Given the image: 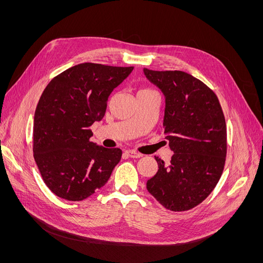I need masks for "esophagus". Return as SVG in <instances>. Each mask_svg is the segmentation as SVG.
I'll use <instances>...</instances> for the list:
<instances>
[{"mask_svg": "<svg viewBox=\"0 0 263 263\" xmlns=\"http://www.w3.org/2000/svg\"><path fill=\"white\" fill-rule=\"evenodd\" d=\"M124 154H126V156L129 158H141L143 156L142 154L136 153L134 150H126L124 151Z\"/></svg>", "mask_w": 263, "mask_h": 263, "instance_id": "esophagus-1", "label": "esophagus"}]
</instances>
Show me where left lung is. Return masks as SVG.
<instances>
[{
  "mask_svg": "<svg viewBox=\"0 0 263 263\" xmlns=\"http://www.w3.org/2000/svg\"><path fill=\"white\" fill-rule=\"evenodd\" d=\"M146 78L165 96V139L174 153L168 164L156 158L157 174L147 190L171 211H186L202 202L224 171L226 121L214 91L200 80L179 71L144 68Z\"/></svg>",
  "mask_w": 263,
  "mask_h": 263,
  "instance_id": "obj_1",
  "label": "left lung"
}]
</instances>
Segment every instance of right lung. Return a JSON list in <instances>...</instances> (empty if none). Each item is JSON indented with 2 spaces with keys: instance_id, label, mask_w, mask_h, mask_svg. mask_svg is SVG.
I'll return each instance as SVG.
<instances>
[{
  "instance_id": "obj_1",
  "label": "right lung",
  "mask_w": 263,
  "mask_h": 263,
  "mask_svg": "<svg viewBox=\"0 0 263 263\" xmlns=\"http://www.w3.org/2000/svg\"><path fill=\"white\" fill-rule=\"evenodd\" d=\"M132 70L83 63L45 88L35 110L33 153L44 182L57 196L81 201L107 182L122 153L90 142L89 127L103 118L108 96Z\"/></svg>"
}]
</instances>
